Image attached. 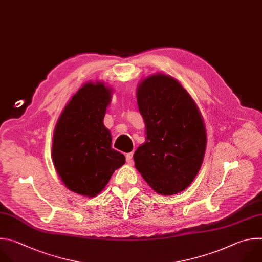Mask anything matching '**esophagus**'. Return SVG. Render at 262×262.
<instances>
[{"mask_svg": "<svg viewBox=\"0 0 262 262\" xmlns=\"http://www.w3.org/2000/svg\"><path fill=\"white\" fill-rule=\"evenodd\" d=\"M126 161H127V163L132 164V162H133V154L132 152L126 154Z\"/></svg>", "mask_w": 262, "mask_h": 262, "instance_id": "esophagus-1", "label": "esophagus"}]
</instances>
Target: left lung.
<instances>
[{
	"mask_svg": "<svg viewBox=\"0 0 262 262\" xmlns=\"http://www.w3.org/2000/svg\"><path fill=\"white\" fill-rule=\"evenodd\" d=\"M136 97L146 140L133 155L135 167L157 193L177 194L189 187L203 161L201 114L182 84L162 73L144 78Z\"/></svg>",
	"mask_w": 262,
	"mask_h": 262,
	"instance_id": "1",
	"label": "left lung"
}]
</instances>
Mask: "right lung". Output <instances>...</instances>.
I'll use <instances>...</instances> for the list:
<instances>
[{"instance_id":"add662e5","label":"right lung","mask_w":262,"mask_h":262,"mask_svg":"<svg viewBox=\"0 0 262 262\" xmlns=\"http://www.w3.org/2000/svg\"><path fill=\"white\" fill-rule=\"evenodd\" d=\"M112 90L104 82H86L68 102L55 128L52 161L63 184L72 192L94 197L125 164L112 148V134L103 125Z\"/></svg>"}]
</instances>
